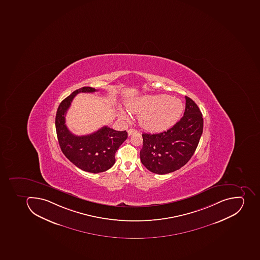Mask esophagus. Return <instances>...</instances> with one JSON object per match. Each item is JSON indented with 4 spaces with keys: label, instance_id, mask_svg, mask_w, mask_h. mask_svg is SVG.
Wrapping results in <instances>:
<instances>
[{
    "label": "esophagus",
    "instance_id": "obj_1",
    "mask_svg": "<svg viewBox=\"0 0 260 260\" xmlns=\"http://www.w3.org/2000/svg\"><path fill=\"white\" fill-rule=\"evenodd\" d=\"M138 133V130H136V129L130 128L127 130V134H128V136L133 135L134 133Z\"/></svg>",
    "mask_w": 260,
    "mask_h": 260
}]
</instances>
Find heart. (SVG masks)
I'll return each instance as SVG.
<instances>
[{"label":"heart","mask_w":260,"mask_h":260,"mask_svg":"<svg viewBox=\"0 0 260 260\" xmlns=\"http://www.w3.org/2000/svg\"><path fill=\"white\" fill-rule=\"evenodd\" d=\"M129 111L142 114L140 123L150 131H164L179 120L184 106L180 100L169 95H145L134 100L127 106ZM121 117L127 119V114L120 112Z\"/></svg>","instance_id":"1"}]
</instances>
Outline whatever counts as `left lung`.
I'll list each match as a JSON object with an SVG mask.
<instances>
[{
    "label": "left lung",
    "instance_id": "left-lung-1",
    "mask_svg": "<svg viewBox=\"0 0 260 260\" xmlns=\"http://www.w3.org/2000/svg\"><path fill=\"white\" fill-rule=\"evenodd\" d=\"M202 114L197 104L186 96L183 117L171 128L159 133H143L140 151L142 165L157 174L176 171L186 165L197 150L203 133Z\"/></svg>",
    "mask_w": 260,
    "mask_h": 260
}]
</instances>
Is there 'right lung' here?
I'll return each instance as SVG.
<instances>
[{
  "mask_svg": "<svg viewBox=\"0 0 260 260\" xmlns=\"http://www.w3.org/2000/svg\"><path fill=\"white\" fill-rule=\"evenodd\" d=\"M96 91L90 87L74 91L59 104L55 116V129L62 152L75 166L92 173H102L112 167L115 162V153L127 138V132L116 131L107 126L86 136L74 135L68 129L66 114L75 95Z\"/></svg>",
  "mask_w": 260,
  "mask_h": 260,
  "instance_id": "obj_1",
  "label": "right lung"
}]
</instances>
